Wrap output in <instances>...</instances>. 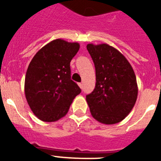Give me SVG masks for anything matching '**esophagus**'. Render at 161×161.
<instances>
[{"label":"esophagus","mask_w":161,"mask_h":161,"mask_svg":"<svg viewBox=\"0 0 161 161\" xmlns=\"http://www.w3.org/2000/svg\"><path fill=\"white\" fill-rule=\"evenodd\" d=\"M78 86L80 87V88H83V83H78Z\"/></svg>","instance_id":"34e87169"}]
</instances>
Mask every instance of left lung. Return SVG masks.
I'll return each mask as SVG.
<instances>
[{"label": "left lung", "mask_w": 161, "mask_h": 161, "mask_svg": "<svg viewBox=\"0 0 161 161\" xmlns=\"http://www.w3.org/2000/svg\"><path fill=\"white\" fill-rule=\"evenodd\" d=\"M96 71L95 88L86 96L91 114L104 125L122 121L132 110L138 96L132 66L108 44H88Z\"/></svg>", "instance_id": "left-lung-1"}]
</instances>
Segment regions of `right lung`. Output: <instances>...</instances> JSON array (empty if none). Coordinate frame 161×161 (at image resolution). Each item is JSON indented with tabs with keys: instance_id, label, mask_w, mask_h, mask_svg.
Here are the masks:
<instances>
[{
	"instance_id": "1",
	"label": "right lung",
	"mask_w": 161,
	"mask_h": 161,
	"mask_svg": "<svg viewBox=\"0 0 161 161\" xmlns=\"http://www.w3.org/2000/svg\"><path fill=\"white\" fill-rule=\"evenodd\" d=\"M78 42L56 39L42 47L29 64L25 78V96L33 114L44 122L64 117L81 93L71 79L70 62L79 50Z\"/></svg>"
}]
</instances>
